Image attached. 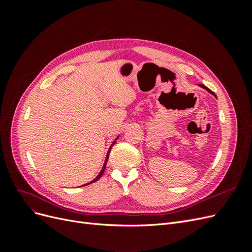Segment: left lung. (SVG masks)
Listing matches in <instances>:
<instances>
[{
    "mask_svg": "<svg viewBox=\"0 0 252 252\" xmlns=\"http://www.w3.org/2000/svg\"><path fill=\"white\" fill-rule=\"evenodd\" d=\"M200 86H201V87H203L204 89H206V90H207V91H209V93H210V94H213V95H215V96H217V95H216L215 94H213V93H212V91H211V90H210V89H209L208 87H206L205 85H202V84H200Z\"/></svg>",
    "mask_w": 252,
    "mask_h": 252,
    "instance_id": "1",
    "label": "left lung"
}]
</instances>
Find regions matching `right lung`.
I'll use <instances>...</instances> for the list:
<instances>
[{
	"mask_svg": "<svg viewBox=\"0 0 252 252\" xmlns=\"http://www.w3.org/2000/svg\"><path fill=\"white\" fill-rule=\"evenodd\" d=\"M118 139V138H117ZM114 144H116V141H114L112 144H111V146H110V148H109V150H108V152H107V157H106V159H105V164H104V166H103V169H102V171L100 172V174H98L97 175V177L93 181V182H90L89 183V184H91V183H94V182H95V181H97L98 179H100L101 177H102V175H103V173H104V171H105V168H106V164H107V161H108V157H109V152H110V149H111V147L113 146V145ZM86 185H88V184H86Z\"/></svg>",
	"mask_w": 252,
	"mask_h": 252,
	"instance_id": "1",
	"label": "right lung"
}]
</instances>
